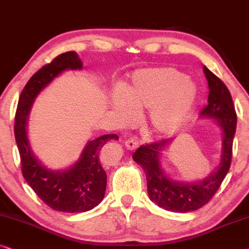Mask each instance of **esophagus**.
<instances>
[{
    "mask_svg": "<svg viewBox=\"0 0 249 249\" xmlns=\"http://www.w3.org/2000/svg\"><path fill=\"white\" fill-rule=\"evenodd\" d=\"M125 145H126V148L130 149V150H135V149H137L138 145H139V141L134 138L127 139V140L125 141Z\"/></svg>",
    "mask_w": 249,
    "mask_h": 249,
    "instance_id": "34e87169",
    "label": "esophagus"
}]
</instances>
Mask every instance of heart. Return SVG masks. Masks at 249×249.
I'll list each match as a JSON object with an SVG mask.
<instances>
[{
  "instance_id": "1",
  "label": "heart",
  "mask_w": 249,
  "mask_h": 249,
  "mask_svg": "<svg viewBox=\"0 0 249 249\" xmlns=\"http://www.w3.org/2000/svg\"><path fill=\"white\" fill-rule=\"evenodd\" d=\"M198 98L197 86L172 67L134 71L112 97V110L119 122L130 123L137 111L148 109L147 125L155 134H173L187 124Z\"/></svg>"
}]
</instances>
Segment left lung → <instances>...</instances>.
<instances>
[{"label": "left lung", "instance_id": "obj_1", "mask_svg": "<svg viewBox=\"0 0 249 249\" xmlns=\"http://www.w3.org/2000/svg\"><path fill=\"white\" fill-rule=\"evenodd\" d=\"M204 74L210 93L207 106L201 110L200 116L216 121L223 132L221 159L216 170L204 180L191 183L172 180L165 174L159 160L161 151L171 144L172 139L141 145L133 154L134 160L145 172L149 198L160 208L170 212L187 213L205 206L216 194L231 165L237 126V114L232 98L224 83L205 66Z\"/></svg>", "mask_w": 249, "mask_h": 249}]
</instances>
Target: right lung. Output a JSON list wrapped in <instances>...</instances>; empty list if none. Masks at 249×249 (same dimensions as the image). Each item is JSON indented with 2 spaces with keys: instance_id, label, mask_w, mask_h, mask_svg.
I'll use <instances>...</instances> for the list:
<instances>
[{
  "instance_id": "right-lung-1",
  "label": "right lung",
  "mask_w": 249,
  "mask_h": 249,
  "mask_svg": "<svg viewBox=\"0 0 249 249\" xmlns=\"http://www.w3.org/2000/svg\"><path fill=\"white\" fill-rule=\"evenodd\" d=\"M82 67L81 59L74 51L62 53L43 66L25 85L15 117V137L25 180L49 207L64 213L90 211L104 199L107 174L102 168L100 151L109 140H118V137L106 134L89 141L74 165L64 171H52L33 154L26 128L33 102L39 92L62 71Z\"/></svg>"
}]
</instances>
